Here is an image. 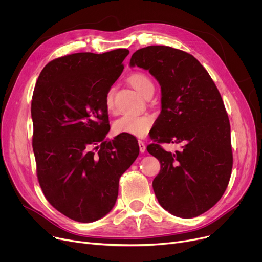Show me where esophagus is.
Wrapping results in <instances>:
<instances>
[{
    "mask_svg": "<svg viewBox=\"0 0 262 262\" xmlns=\"http://www.w3.org/2000/svg\"><path fill=\"white\" fill-rule=\"evenodd\" d=\"M138 144H139V149H140V152H141V153H144V152H145V149H146V146H145L144 142H143V141H141V140H139Z\"/></svg>",
    "mask_w": 262,
    "mask_h": 262,
    "instance_id": "obj_1",
    "label": "esophagus"
}]
</instances>
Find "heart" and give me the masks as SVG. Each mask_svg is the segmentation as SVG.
<instances>
[{
  "instance_id": "1",
  "label": "heart",
  "mask_w": 262,
  "mask_h": 262,
  "mask_svg": "<svg viewBox=\"0 0 262 262\" xmlns=\"http://www.w3.org/2000/svg\"><path fill=\"white\" fill-rule=\"evenodd\" d=\"M129 84L145 96L149 91H154V82L143 72H134L128 77ZM105 106L107 110L114 109V91L109 89L105 95ZM153 125V118L148 115L126 114L119 118L114 123L116 134H126L135 137H144Z\"/></svg>"
}]
</instances>
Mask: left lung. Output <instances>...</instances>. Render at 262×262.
<instances>
[{"instance_id": "left-lung-1", "label": "left lung", "mask_w": 262, "mask_h": 262, "mask_svg": "<svg viewBox=\"0 0 262 262\" xmlns=\"http://www.w3.org/2000/svg\"><path fill=\"white\" fill-rule=\"evenodd\" d=\"M130 67L147 70L161 86V113L147 152L160 162L153 189L161 207L189 219L214 206L232 169L230 124L215 84L191 54L166 46L136 51ZM154 128V127H153ZM183 143L167 152L161 143Z\"/></svg>"}]
</instances>
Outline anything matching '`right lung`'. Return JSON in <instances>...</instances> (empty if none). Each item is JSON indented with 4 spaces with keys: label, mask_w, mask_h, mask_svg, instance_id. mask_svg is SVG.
Masks as SVG:
<instances>
[{
    "label": "right lung",
    "mask_w": 262,
    "mask_h": 262,
    "mask_svg": "<svg viewBox=\"0 0 262 262\" xmlns=\"http://www.w3.org/2000/svg\"><path fill=\"white\" fill-rule=\"evenodd\" d=\"M129 54L75 53L50 61L32 100L37 177L55 209L81 223L106 215L116 204L119 180L139 155L130 135L104 140L110 127L106 92Z\"/></svg>",
    "instance_id": "add662e5"
}]
</instances>
